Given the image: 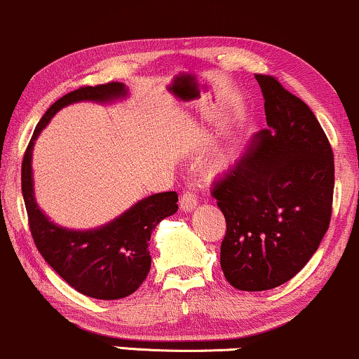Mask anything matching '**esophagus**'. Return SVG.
I'll return each mask as SVG.
<instances>
[{"label": "esophagus", "instance_id": "obj_1", "mask_svg": "<svg viewBox=\"0 0 359 359\" xmlns=\"http://www.w3.org/2000/svg\"><path fill=\"white\" fill-rule=\"evenodd\" d=\"M196 205H198V201H196L195 195H193L191 191H184L183 196H181L180 200V207L183 212H191L193 208H196Z\"/></svg>", "mask_w": 359, "mask_h": 359}]
</instances>
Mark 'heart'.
I'll use <instances>...</instances> for the list:
<instances>
[{
	"instance_id": "obj_1",
	"label": "heart",
	"mask_w": 359,
	"mask_h": 359,
	"mask_svg": "<svg viewBox=\"0 0 359 359\" xmlns=\"http://www.w3.org/2000/svg\"><path fill=\"white\" fill-rule=\"evenodd\" d=\"M229 164H231L229 156H220V158L215 161V169L217 171H224V169L229 168Z\"/></svg>"
}]
</instances>
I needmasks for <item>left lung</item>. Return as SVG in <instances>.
<instances>
[{"instance_id": "1", "label": "left lung", "mask_w": 359, "mask_h": 359, "mask_svg": "<svg viewBox=\"0 0 359 359\" xmlns=\"http://www.w3.org/2000/svg\"><path fill=\"white\" fill-rule=\"evenodd\" d=\"M256 79L268 128L212 190L227 222L220 266L244 292L280 287L309 263L329 229L334 193L332 149L316 115L275 78Z\"/></svg>"}]
</instances>
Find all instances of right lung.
Masks as SVG:
<instances>
[{"label": "right lung", "instance_id": "1", "mask_svg": "<svg viewBox=\"0 0 359 359\" xmlns=\"http://www.w3.org/2000/svg\"><path fill=\"white\" fill-rule=\"evenodd\" d=\"M126 84L84 86L59 98L35 127L22 163V193L28 224L39 252L57 275L83 295L116 300L132 295L151 269L149 241L161 220L178 210V193L146 196L108 224L88 231L66 229L52 222L35 200L32 151L40 132L60 108L79 102L114 103L127 98Z\"/></svg>", "mask_w": 359, "mask_h": 359}]
</instances>
